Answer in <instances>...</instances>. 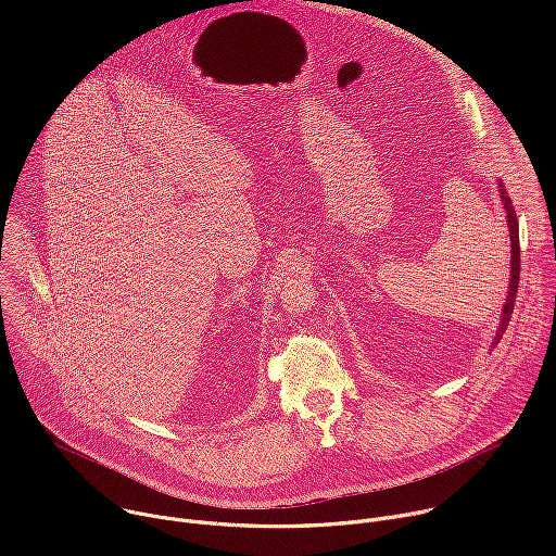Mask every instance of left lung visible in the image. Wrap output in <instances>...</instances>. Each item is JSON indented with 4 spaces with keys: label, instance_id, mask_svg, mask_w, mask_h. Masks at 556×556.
I'll return each instance as SVG.
<instances>
[{
    "label": "left lung",
    "instance_id": "8db88e82",
    "mask_svg": "<svg viewBox=\"0 0 556 556\" xmlns=\"http://www.w3.org/2000/svg\"><path fill=\"white\" fill-rule=\"evenodd\" d=\"M502 191V202H504V208L508 213V230H510V286H508V296H506V305H504V314H502V321H500V330H497V337H495V343L497 345L510 324V316H513V309H515V299H517V288H519V268H521V260H519V222H517V213H515V206H513V200L508 198V193L504 189Z\"/></svg>",
    "mask_w": 556,
    "mask_h": 556
}]
</instances>
